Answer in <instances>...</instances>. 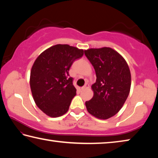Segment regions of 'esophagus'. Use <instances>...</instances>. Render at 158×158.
Here are the masks:
<instances>
[{
	"label": "esophagus",
	"instance_id": "34e87169",
	"mask_svg": "<svg viewBox=\"0 0 158 158\" xmlns=\"http://www.w3.org/2000/svg\"><path fill=\"white\" fill-rule=\"evenodd\" d=\"M89 88V84H85L84 86L81 87V90H85V89H88Z\"/></svg>",
	"mask_w": 158,
	"mask_h": 158
}]
</instances>
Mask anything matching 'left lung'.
<instances>
[{"instance_id":"8db88e82","label":"left lung","mask_w":158,"mask_h":158,"mask_svg":"<svg viewBox=\"0 0 158 158\" xmlns=\"http://www.w3.org/2000/svg\"><path fill=\"white\" fill-rule=\"evenodd\" d=\"M84 53L97 77L91 86L93 97L85 103L87 111L97 118L108 119L121 110L129 95V66L124 58L110 47L92 48L85 50Z\"/></svg>"}]
</instances>
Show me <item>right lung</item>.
<instances>
[{
    "label": "right lung",
    "instance_id": "1",
    "mask_svg": "<svg viewBox=\"0 0 158 158\" xmlns=\"http://www.w3.org/2000/svg\"><path fill=\"white\" fill-rule=\"evenodd\" d=\"M84 50L68 44H56L39 55L32 66L31 90L40 110L52 118L63 116L68 111L77 89L69 69Z\"/></svg>",
    "mask_w": 158,
    "mask_h": 158
}]
</instances>
